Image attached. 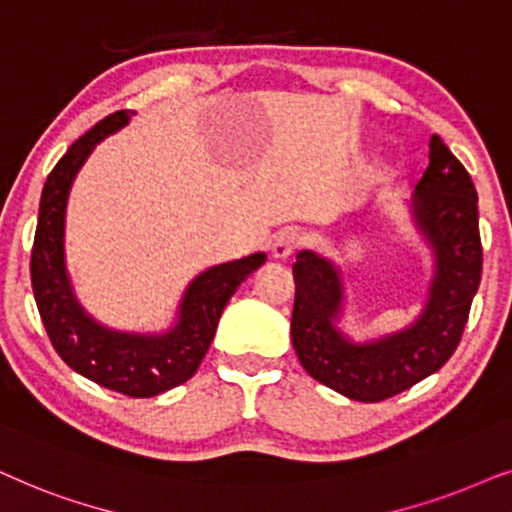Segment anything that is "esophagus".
<instances>
[{
    "label": "esophagus",
    "mask_w": 512,
    "mask_h": 512,
    "mask_svg": "<svg viewBox=\"0 0 512 512\" xmlns=\"http://www.w3.org/2000/svg\"><path fill=\"white\" fill-rule=\"evenodd\" d=\"M302 245H304V236L299 234V231L283 229V231H278L274 238V255L285 260V257H290L292 252H295L297 248H302Z\"/></svg>",
    "instance_id": "1"
}]
</instances>
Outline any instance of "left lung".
Instances as JSON below:
<instances>
[{
  "mask_svg": "<svg viewBox=\"0 0 512 512\" xmlns=\"http://www.w3.org/2000/svg\"><path fill=\"white\" fill-rule=\"evenodd\" d=\"M414 217L435 248L438 274L426 311L410 330L356 346L332 325L342 302L339 276L323 257L299 252L292 309V346L320 384L360 403L407 391L452 358L468 323L482 276L478 192L461 161L438 135L428 142V166L414 192Z\"/></svg>",
  "mask_w": 512,
  "mask_h": 512,
  "instance_id": "left-lung-1",
  "label": "left lung"
}]
</instances>
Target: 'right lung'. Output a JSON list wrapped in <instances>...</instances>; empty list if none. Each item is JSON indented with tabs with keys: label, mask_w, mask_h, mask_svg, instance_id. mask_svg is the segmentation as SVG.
I'll return each mask as SVG.
<instances>
[{
	"label": "right lung",
	"mask_w": 512,
	"mask_h": 512,
	"mask_svg": "<svg viewBox=\"0 0 512 512\" xmlns=\"http://www.w3.org/2000/svg\"><path fill=\"white\" fill-rule=\"evenodd\" d=\"M131 114V109H119L98 121L67 149L46 177L32 243L30 281L46 335L74 372L131 398H152L192 377L213 342L224 306L238 285L262 267L267 255L257 252L208 269L196 278L182 302L180 323L168 335H119L95 325L81 311L72 297L63 264L67 192L91 149L105 135L119 131Z\"/></svg>",
	"instance_id": "add662e5"
}]
</instances>
